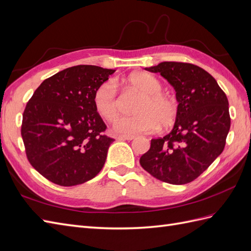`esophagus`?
<instances>
[{"instance_id":"esophagus-1","label":"esophagus","mask_w":251,"mask_h":251,"mask_svg":"<svg viewBox=\"0 0 251 251\" xmlns=\"http://www.w3.org/2000/svg\"><path fill=\"white\" fill-rule=\"evenodd\" d=\"M117 139L118 140H128V141H131V140H133V139H136V137L134 136H130V134H121V136H118L117 137Z\"/></svg>"}]
</instances>
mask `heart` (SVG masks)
<instances>
[{
  "instance_id": "heart-1",
  "label": "heart",
  "mask_w": 251,
  "mask_h": 251,
  "mask_svg": "<svg viewBox=\"0 0 251 251\" xmlns=\"http://www.w3.org/2000/svg\"><path fill=\"white\" fill-rule=\"evenodd\" d=\"M126 86L137 90L142 95L136 107L137 114L119 118L113 125L118 132L126 134L151 133L160 125L171 126L177 117L178 106L170 95L162 93V85L156 77L149 73H133L123 80ZM118 81H106L96 89L93 102L96 111L107 121H113L119 113L117 94Z\"/></svg>"
}]
</instances>
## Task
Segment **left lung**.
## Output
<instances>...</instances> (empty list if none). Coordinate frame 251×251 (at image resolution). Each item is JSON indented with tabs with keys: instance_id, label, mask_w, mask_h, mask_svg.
Masks as SVG:
<instances>
[{
	"instance_id": "1",
	"label": "left lung",
	"mask_w": 251,
	"mask_h": 251,
	"mask_svg": "<svg viewBox=\"0 0 251 251\" xmlns=\"http://www.w3.org/2000/svg\"><path fill=\"white\" fill-rule=\"evenodd\" d=\"M174 87L178 112L172 131L151 139L140 164L172 184L196 179L221 155L230 129L229 102L214 77L195 64L164 61L145 68Z\"/></svg>"
}]
</instances>
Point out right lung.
<instances>
[{"label": "right lung", "mask_w": 251, "mask_h": 251, "mask_svg": "<svg viewBox=\"0 0 251 251\" xmlns=\"http://www.w3.org/2000/svg\"><path fill=\"white\" fill-rule=\"evenodd\" d=\"M115 70L75 66L44 80L28 100L21 127L26 156L48 180L72 187L91 180L105 164L113 139L93 98Z\"/></svg>", "instance_id": "right-lung-1"}]
</instances>
